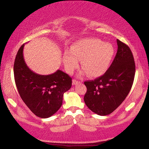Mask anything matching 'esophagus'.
I'll list each match as a JSON object with an SVG mask.
<instances>
[{
    "label": "esophagus",
    "instance_id": "esophagus-1",
    "mask_svg": "<svg viewBox=\"0 0 149 149\" xmlns=\"http://www.w3.org/2000/svg\"><path fill=\"white\" fill-rule=\"evenodd\" d=\"M78 83H79V81H77V80H75V79H73L72 80V85H76V84H77Z\"/></svg>",
    "mask_w": 149,
    "mask_h": 149
}]
</instances>
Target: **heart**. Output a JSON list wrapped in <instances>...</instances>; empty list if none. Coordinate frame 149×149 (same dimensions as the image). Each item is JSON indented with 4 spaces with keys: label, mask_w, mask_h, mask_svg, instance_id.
Masks as SVG:
<instances>
[{
    "label": "heart",
    "mask_w": 149,
    "mask_h": 149,
    "mask_svg": "<svg viewBox=\"0 0 149 149\" xmlns=\"http://www.w3.org/2000/svg\"><path fill=\"white\" fill-rule=\"evenodd\" d=\"M112 44L96 38H85L77 41L64 52L62 62L66 71L72 74L79 65L89 77H98L107 71L114 55Z\"/></svg>",
    "instance_id": "1"
}]
</instances>
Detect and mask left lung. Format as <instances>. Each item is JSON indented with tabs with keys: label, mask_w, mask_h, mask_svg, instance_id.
Segmentation results:
<instances>
[{
	"label": "left lung",
	"mask_w": 149,
	"mask_h": 149,
	"mask_svg": "<svg viewBox=\"0 0 149 149\" xmlns=\"http://www.w3.org/2000/svg\"><path fill=\"white\" fill-rule=\"evenodd\" d=\"M118 50L105 74L84 84V101L95 114L107 116L122 104L132 89L135 72L134 58L130 47L117 39Z\"/></svg>",
	"instance_id": "8db88e82"
}]
</instances>
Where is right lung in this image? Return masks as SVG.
Returning a JSON list of instances; mask_svg holds the SVG:
<instances>
[{
    "instance_id": "obj_1",
    "label": "right lung",
    "mask_w": 149,
    "mask_h": 149,
    "mask_svg": "<svg viewBox=\"0 0 149 149\" xmlns=\"http://www.w3.org/2000/svg\"><path fill=\"white\" fill-rule=\"evenodd\" d=\"M24 44L17 51L14 64L15 83L25 104L37 116L47 118L62 104L64 93L72 87V78L60 70L50 75H39L25 62Z\"/></svg>"
}]
</instances>
